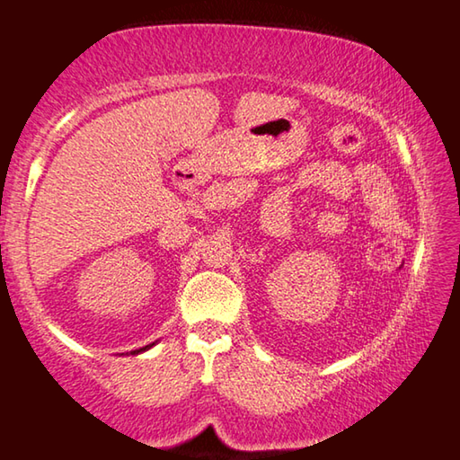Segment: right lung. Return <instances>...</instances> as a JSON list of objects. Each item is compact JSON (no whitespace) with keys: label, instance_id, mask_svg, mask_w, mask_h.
<instances>
[{"label":"right lung","instance_id":"right-lung-1","mask_svg":"<svg viewBox=\"0 0 460 460\" xmlns=\"http://www.w3.org/2000/svg\"><path fill=\"white\" fill-rule=\"evenodd\" d=\"M153 345H155V342H153ZM153 345H146V347H142V349H136V351H132V353H142V351H146V349H150Z\"/></svg>","mask_w":460,"mask_h":460}]
</instances>
